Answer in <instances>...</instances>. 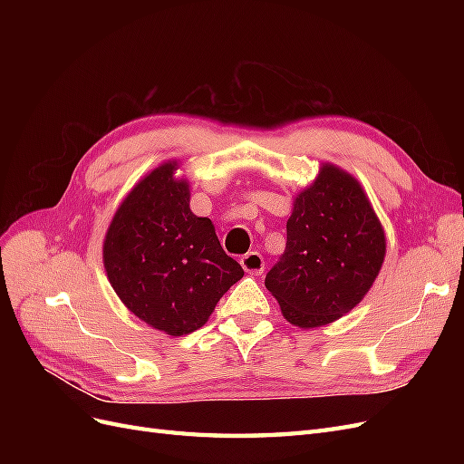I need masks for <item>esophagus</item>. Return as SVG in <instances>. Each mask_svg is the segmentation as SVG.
Listing matches in <instances>:
<instances>
[{
	"mask_svg": "<svg viewBox=\"0 0 464 464\" xmlns=\"http://www.w3.org/2000/svg\"><path fill=\"white\" fill-rule=\"evenodd\" d=\"M244 271L249 275H261L265 269V261L259 251H249L242 259H240Z\"/></svg>",
	"mask_w": 464,
	"mask_h": 464,
	"instance_id": "1",
	"label": "esophagus"
}]
</instances>
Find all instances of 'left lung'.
Returning <instances> with one entry per match:
<instances>
[{"label":"left lung","instance_id":"obj_1","mask_svg":"<svg viewBox=\"0 0 464 464\" xmlns=\"http://www.w3.org/2000/svg\"><path fill=\"white\" fill-rule=\"evenodd\" d=\"M385 234L358 181L325 164L286 222V249L265 276L292 325L321 327L348 314L382 269Z\"/></svg>","mask_w":464,"mask_h":464}]
</instances>
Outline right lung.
Here are the masks:
<instances>
[{"mask_svg":"<svg viewBox=\"0 0 464 464\" xmlns=\"http://www.w3.org/2000/svg\"><path fill=\"white\" fill-rule=\"evenodd\" d=\"M174 170V162L159 166L123 199L104 240V266L130 312L181 336L205 325L244 269L224 254L213 222L191 213L188 181Z\"/></svg>","mask_w":464,"mask_h":464,"instance_id":"1","label":"right lung"}]
</instances>
